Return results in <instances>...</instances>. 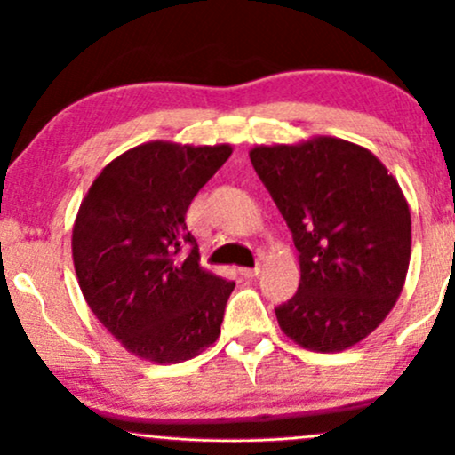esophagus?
Returning a JSON list of instances; mask_svg holds the SVG:
<instances>
[{
  "label": "esophagus",
  "mask_w": 455,
  "mask_h": 455,
  "mask_svg": "<svg viewBox=\"0 0 455 455\" xmlns=\"http://www.w3.org/2000/svg\"><path fill=\"white\" fill-rule=\"evenodd\" d=\"M239 274H242L243 275V278H257V275L260 274V267H259V265H257V267H242V269H239Z\"/></svg>",
  "instance_id": "1"
}]
</instances>
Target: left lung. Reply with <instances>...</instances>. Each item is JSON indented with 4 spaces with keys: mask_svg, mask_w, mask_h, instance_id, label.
<instances>
[{
    "mask_svg": "<svg viewBox=\"0 0 455 455\" xmlns=\"http://www.w3.org/2000/svg\"><path fill=\"white\" fill-rule=\"evenodd\" d=\"M250 160L299 252V289L275 307L282 331L318 353L363 340L409 271L411 212L398 181L372 151L331 137L260 145Z\"/></svg>",
    "mask_w": 455,
    "mask_h": 455,
    "instance_id": "obj_1",
    "label": "left lung"
}]
</instances>
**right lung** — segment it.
Wrapping results in <instances>:
<instances>
[{
    "instance_id": "1",
    "label": "right lung",
    "mask_w": 455,
    "mask_h": 455,
    "mask_svg": "<svg viewBox=\"0 0 455 455\" xmlns=\"http://www.w3.org/2000/svg\"><path fill=\"white\" fill-rule=\"evenodd\" d=\"M231 151L139 145L104 166L81 203L72 259L83 295L98 321L148 362H186L220 336L235 282L198 265L186 212Z\"/></svg>"
}]
</instances>
